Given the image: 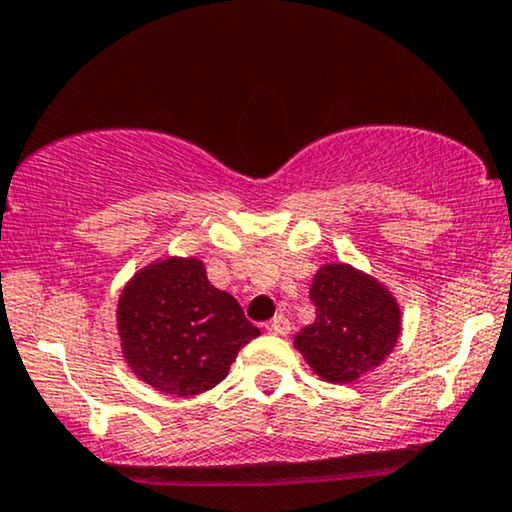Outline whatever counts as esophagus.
I'll list each match as a JSON object with an SVG mask.
<instances>
[{"instance_id": "esophagus-1", "label": "esophagus", "mask_w": 512, "mask_h": 512, "mask_svg": "<svg viewBox=\"0 0 512 512\" xmlns=\"http://www.w3.org/2000/svg\"><path fill=\"white\" fill-rule=\"evenodd\" d=\"M267 331L274 336H286L291 331V322H288L286 315H276L272 322L267 324Z\"/></svg>"}]
</instances>
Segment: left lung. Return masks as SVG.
<instances>
[{
	"instance_id": "left-lung-1",
	"label": "left lung",
	"mask_w": 512,
	"mask_h": 512,
	"mask_svg": "<svg viewBox=\"0 0 512 512\" xmlns=\"http://www.w3.org/2000/svg\"><path fill=\"white\" fill-rule=\"evenodd\" d=\"M315 322L293 338L319 377L350 384L384 362L400 334L393 295L348 264H324L312 281Z\"/></svg>"
}]
</instances>
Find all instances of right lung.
Segmentation results:
<instances>
[{
	"mask_svg": "<svg viewBox=\"0 0 512 512\" xmlns=\"http://www.w3.org/2000/svg\"><path fill=\"white\" fill-rule=\"evenodd\" d=\"M119 334L128 365L145 384L197 396L226 379L238 350L260 329L231 293L207 281L200 260L169 257L123 288Z\"/></svg>",
	"mask_w": 512,
	"mask_h": 512,
	"instance_id": "right-lung-1",
	"label": "right lung"
}]
</instances>
